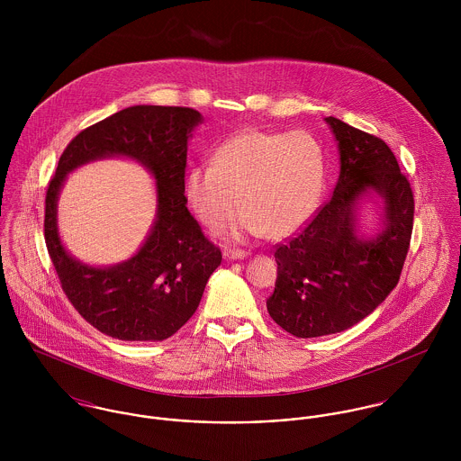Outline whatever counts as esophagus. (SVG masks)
<instances>
[{
  "mask_svg": "<svg viewBox=\"0 0 461 461\" xmlns=\"http://www.w3.org/2000/svg\"><path fill=\"white\" fill-rule=\"evenodd\" d=\"M247 256H249V252L238 250V249H225L223 250V258H227V259H245Z\"/></svg>",
  "mask_w": 461,
  "mask_h": 461,
  "instance_id": "esophagus-1",
  "label": "esophagus"
}]
</instances>
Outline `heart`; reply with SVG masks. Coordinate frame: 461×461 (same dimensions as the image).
<instances>
[{
    "label": "heart",
    "mask_w": 461,
    "mask_h": 461,
    "mask_svg": "<svg viewBox=\"0 0 461 461\" xmlns=\"http://www.w3.org/2000/svg\"><path fill=\"white\" fill-rule=\"evenodd\" d=\"M323 183L325 152L314 134L250 130L190 170L186 195L211 232L225 229L241 203L236 234L282 240L311 218Z\"/></svg>",
    "instance_id": "obj_1"
}]
</instances>
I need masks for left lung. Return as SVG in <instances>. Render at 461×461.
Segmentation results:
<instances>
[{"label":"left lung","instance_id":"8db88e82","mask_svg":"<svg viewBox=\"0 0 461 461\" xmlns=\"http://www.w3.org/2000/svg\"><path fill=\"white\" fill-rule=\"evenodd\" d=\"M327 122L340 150L337 185L311 221L275 247L276 282L266 300L273 321L302 339L369 316L397 285L413 229V192L391 147L335 117ZM369 189L384 197L388 227L376 240L360 242L352 207Z\"/></svg>","mask_w":461,"mask_h":461}]
</instances>
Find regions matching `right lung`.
Here are the masks:
<instances>
[{
  "label": "right lung",
  "mask_w": 461,
  "mask_h": 461,
  "mask_svg": "<svg viewBox=\"0 0 461 461\" xmlns=\"http://www.w3.org/2000/svg\"><path fill=\"white\" fill-rule=\"evenodd\" d=\"M202 121L185 106H131L76 134L46 192L44 238L60 285L94 329L119 340H163L197 311L211 273L221 263L185 197L188 138ZM122 153L141 160L158 183V220L128 264L88 268L63 250L56 198L66 174L97 157Z\"/></svg>",
  "instance_id": "add662e5"
}]
</instances>
